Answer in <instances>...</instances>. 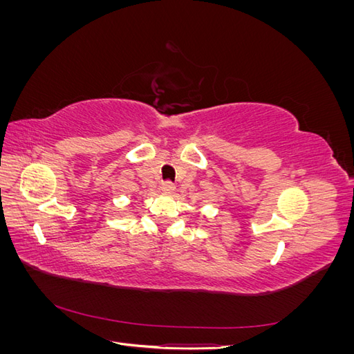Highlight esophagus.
Listing matches in <instances>:
<instances>
[{
  "label": "esophagus",
  "instance_id": "obj_1",
  "mask_svg": "<svg viewBox=\"0 0 354 354\" xmlns=\"http://www.w3.org/2000/svg\"><path fill=\"white\" fill-rule=\"evenodd\" d=\"M160 192H164V194H173L174 185L171 183V181H165V183H162V186H160Z\"/></svg>",
  "mask_w": 354,
  "mask_h": 354
}]
</instances>
